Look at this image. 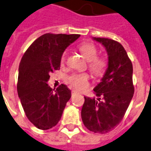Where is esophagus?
Returning <instances> with one entry per match:
<instances>
[{
    "instance_id": "obj_1",
    "label": "esophagus",
    "mask_w": 151,
    "mask_h": 151,
    "mask_svg": "<svg viewBox=\"0 0 151 151\" xmlns=\"http://www.w3.org/2000/svg\"><path fill=\"white\" fill-rule=\"evenodd\" d=\"M76 91H72V94H76Z\"/></svg>"
}]
</instances>
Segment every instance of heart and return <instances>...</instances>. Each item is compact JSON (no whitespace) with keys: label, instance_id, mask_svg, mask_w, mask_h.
Masks as SVG:
<instances>
[{"label":"heart","instance_id":"obj_1","mask_svg":"<svg viewBox=\"0 0 151 151\" xmlns=\"http://www.w3.org/2000/svg\"><path fill=\"white\" fill-rule=\"evenodd\" d=\"M79 50L81 51L84 57L87 60H89L88 67L89 69L91 70V72L97 76H102L104 72H106L107 64L104 59L100 58V57H97L98 52H99L97 48L91 43H83L79 46ZM65 57H66V54L64 53L62 58H61L62 62L65 60ZM88 75L84 74V73L73 74L68 78L70 83L74 87L79 89V90L86 88L88 85Z\"/></svg>","mask_w":151,"mask_h":151}]
</instances>
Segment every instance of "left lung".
Segmentation results:
<instances>
[{
    "label": "left lung",
    "mask_w": 151,
    "mask_h": 151,
    "mask_svg": "<svg viewBox=\"0 0 151 151\" xmlns=\"http://www.w3.org/2000/svg\"><path fill=\"white\" fill-rule=\"evenodd\" d=\"M108 54V67L94 89L98 99L84 97L82 120L88 130L106 134L123 119L134 94L133 68L123 45L106 38H93Z\"/></svg>",
    "instance_id": "1"
}]
</instances>
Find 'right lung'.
Returning a JSON list of instances; mask_svg holds the SVG:
<instances>
[{
  "label": "right lung",
  "mask_w": 151,
  "mask_h": 151,
  "mask_svg": "<svg viewBox=\"0 0 151 151\" xmlns=\"http://www.w3.org/2000/svg\"><path fill=\"white\" fill-rule=\"evenodd\" d=\"M79 35L45 34L23 54L19 66L17 91L28 120L42 130L59 122L72 94L65 84L52 90L50 75L60 69L63 52Z\"/></svg>",
  "instance_id": "right-lung-1"
}]
</instances>
